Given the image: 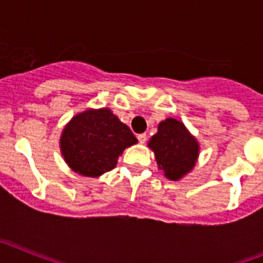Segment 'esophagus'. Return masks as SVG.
<instances>
[{"label":"esophagus","mask_w":263,"mask_h":263,"mask_svg":"<svg viewBox=\"0 0 263 263\" xmlns=\"http://www.w3.org/2000/svg\"><path fill=\"white\" fill-rule=\"evenodd\" d=\"M137 138H138V142L141 143V145H143V143L146 142V139H147V136H146V134H138Z\"/></svg>","instance_id":"obj_1"}]
</instances>
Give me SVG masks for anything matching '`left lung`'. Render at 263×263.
Instances as JSON below:
<instances>
[{
	"label": "left lung",
	"instance_id": "obj_1",
	"mask_svg": "<svg viewBox=\"0 0 263 263\" xmlns=\"http://www.w3.org/2000/svg\"><path fill=\"white\" fill-rule=\"evenodd\" d=\"M147 145L154 152L158 168L174 182L191 173L200 153L197 139L182 121L171 117L159 122L157 134L150 138Z\"/></svg>",
	"mask_w": 263,
	"mask_h": 263
}]
</instances>
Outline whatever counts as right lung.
<instances>
[{
  "mask_svg": "<svg viewBox=\"0 0 263 263\" xmlns=\"http://www.w3.org/2000/svg\"><path fill=\"white\" fill-rule=\"evenodd\" d=\"M138 142L109 108L87 109L71 118L60 136V153L73 173L99 178L117 166L126 147Z\"/></svg>",
  "mask_w": 263,
  "mask_h": 263,
  "instance_id": "right-lung-1",
  "label": "right lung"
}]
</instances>
